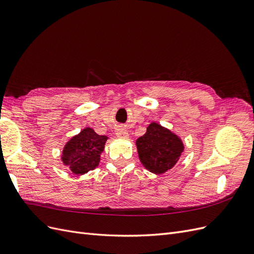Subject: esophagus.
<instances>
[{"instance_id": "esophagus-1", "label": "esophagus", "mask_w": 254, "mask_h": 254, "mask_svg": "<svg viewBox=\"0 0 254 254\" xmlns=\"http://www.w3.org/2000/svg\"><path fill=\"white\" fill-rule=\"evenodd\" d=\"M115 134H117L119 139H128L129 137L128 130L124 126H119L118 129L115 130Z\"/></svg>"}]
</instances>
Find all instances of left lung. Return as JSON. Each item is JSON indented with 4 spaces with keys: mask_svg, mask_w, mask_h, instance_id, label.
<instances>
[{
    "mask_svg": "<svg viewBox=\"0 0 254 254\" xmlns=\"http://www.w3.org/2000/svg\"><path fill=\"white\" fill-rule=\"evenodd\" d=\"M135 145L143 166L156 175L172 170L184 151L181 137L157 122L150 123Z\"/></svg>",
    "mask_w": 254,
    "mask_h": 254,
    "instance_id": "1",
    "label": "left lung"
}]
</instances>
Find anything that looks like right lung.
<instances>
[{
    "label": "right lung",
    "instance_id": "add662e5",
    "mask_svg": "<svg viewBox=\"0 0 254 254\" xmlns=\"http://www.w3.org/2000/svg\"><path fill=\"white\" fill-rule=\"evenodd\" d=\"M107 140L108 136L97 134L94 129L83 128L65 143L61 161L73 174H87L98 166Z\"/></svg>",
    "mask_w": 254,
    "mask_h": 254
}]
</instances>
